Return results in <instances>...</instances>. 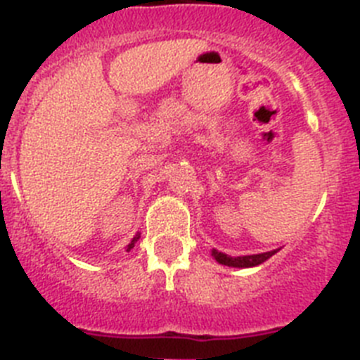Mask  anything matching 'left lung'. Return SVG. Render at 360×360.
I'll return each instance as SVG.
<instances>
[{
    "mask_svg": "<svg viewBox=\"0 0 360 360\" xmlns=\"http://www.w3.org/2000/svg\"><path fill=\"white\" fill-rule=\"evenodd\" d=\"M280 249H274V251H267V252H258V255H245V257H229L226 252H220L217 249H212V257L215 258L219 264L228 265V267H238V269H245V267H255V265L264 264L265 260L276 255Z\"/></svg>",
    "mask_w": 360,
    "mask_h": 360,
    "instance_id": "obj_1",
    "label": "left lung"
}]
</instances>
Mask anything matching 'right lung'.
Masks as SVG:
<instances>
[{"mask_svg":"<svg viewBox=\"0 0 360 360\" xmlns=\"http://www.w3.org/2000/svg\"><path fill=\"white\" fill-rule=\"evenodd\" d=\"M138 238H140V233H138V235H136L134 238H132V240H131V244L127 245V251H131V249L134 248V244H136V242H138Z\"/></svg>","mask_w":360,"mask_h":360,"instance_id":"1","label":"right lung"}]
</instances>
